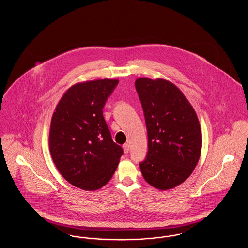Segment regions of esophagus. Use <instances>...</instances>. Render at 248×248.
<instances>
[{
	"instance_id": "esophagus-1",
	"label": "esophagus",
	"mask_w": 248,
	"mask_h": 248,
	"mask_svg": "<svg viewBox=\"0 0 248 248\" xmlns=\"http://www.w3.org/2000/svg\"><path fill=\"white\" fill-rule=\"evenodd\" d=\"M123 149H124V154H128V153H129V145H128V144H124V145L123 146Z\"/></svg>"
}]
</instances>
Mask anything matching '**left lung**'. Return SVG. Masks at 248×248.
Listing matches in <instances>:
<instances>
[{
	"label": "left lung",
	"instance_id": "1",
	"mask_svg": "<svg viewBox=\"0 0 248 248\" xmlns=\"http://www.w3.org/2000/svg\"><path fill=\"white\" fill-rule=\"evenodd\" d=\"M135 85L148 132V153L140 163L142 175L156 189L175 188L190 176L199 161V120L173 83L140 78Z\"/></svg>",
	"mask_w": 248,
	"mask_h": 248
}]
</instances>
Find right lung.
<instances>
[{
  "instance_id": "1",
  "label": "right lung",
  "mask_w": 248,
  "mask_h": 248,
  "mask_svg": "<svg viewBox=\"0 0 248 248\" xmlns=\"http://www.w3.org/2000/svg\"><path fill=\"white\" fill-rule=\"evenodd\" d=\"M118 80L77 83L53 114L49 148L60 174L84 190L100 189L113 176L124 151L114 143L102 108Z\"/></svg>"
}]
</instances>
